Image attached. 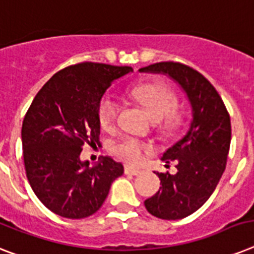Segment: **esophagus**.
Listing matches in <instances>:
<instances>
[{
    "label": "esophagus",
    "instance_id": "1",
    "mask_svg": "<svg viewBox=\"0 0 254 254\" xmlns=\"http://www.w3.org/2000/svg\"><path fill=\"white\" fill-rule=\"evenodd\" d=\"M124 172H125V175H131V176H138V175L142 174L141 170H137V168H133V167L129 166H125Z\"/></svg>",
    "mask_w": 254,
    "mask_h": 254
}]
</instances>
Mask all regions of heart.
Wrapping results in <instances>:
<instances>
[{
    "instance_id": "heart-1",
    "label": "heart",
    "mask_w": 254,
    "mask_h": 254,
    "mask_svg": "<svg viewBox=\"0 0 254 254\" xmlns=\"http://www.w3.org/2000/svg\"><path fill=\"white\" fill-rule=\"evenodd\" d=\"M130 95L147 109L154 120H162L164 131L176 130L184 121V113L176 109V92L166 83L138 84L131 88ZM120 108V102L115 95L111 92L103 95L98 104V119L103 129L111 130L116 125ZM111 152L129 164H138L150 152V146L137 138L124 137L111 143Z\"/></svg>"
}]
</instances>
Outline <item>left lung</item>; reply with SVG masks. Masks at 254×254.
I'll use <instances>...</instances> for the list:
<instances>
[{"label":"left lung","instance_id":"obj_1","mask_svg":"<svg viewBox=\"0 0 254 254\" xmlns=\"http://www.w3.org/2000/svg\"><path fill=\"white\" fill-rule=\"evenodd\" d=\"M168 74L187 92L193 120L184 138L168 148L163 160H177L176 175L158 174L159 190L145 201L151 215L175 220L190 215L215 190L227 164L231 142L228 111L213 84L185 64L163 61L139 69Z\"/></svg>","mask_w":254,"mask_h":254}]
</instances>
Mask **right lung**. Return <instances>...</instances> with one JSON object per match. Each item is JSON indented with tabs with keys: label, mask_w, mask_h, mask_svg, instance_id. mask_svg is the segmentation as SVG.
Masks as SVG:
<instances>
[{
	"label": "right lung",
	"mask_w": 254,
	"mask_h": 254,
	"mask_svg": "<svg viewBox=\"0 0 254 254\" xmlns=\"http://www.w3.org/2000/svg\"><path fill=\"white\" fill-rule=\"evenodd\" d=\"M133 67L80 63L53 75L36 94L22 125L26 175L51 211L82 219L102 207L124 167L104 156L94 167L80 162L84 143L99 142L98 104L117 78Z\"/></svg>",
	"instance_id": "add662e5"
}]
</instances>
